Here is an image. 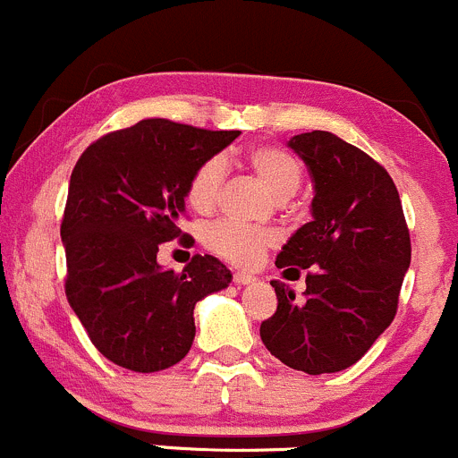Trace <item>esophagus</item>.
Masks as SVG:
<instances>
[{
  "label": "esophagus",
  "instance_id": "1",
  "mask_svg": "<svg viewBox=\"0 0 458 458\" xmlns=\"http://www.w3.org/2000/svg\"><path fill=\"white\" fill-rule=\"evenodd\" d=\"M256 276L253 274H247V271H235L233 274V283L235 284H251V283H256Z\"/></svg>",
  "mask_w": 458,
  "mask_h": 458
}]
</instances>
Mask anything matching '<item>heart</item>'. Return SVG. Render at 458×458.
<instances>
[{
    "mask_svg": "<svg viewBox=\"0 0 458 458\" xmlns=\"http://www.w3.org/2000/svg\"><path fill=\"white\" fill-rule=\"evenodd\" d=\"M244 165L251 174L274 193L278 200L293 196L301 187V162L280 147L260 144L244 153ZM225 182V162L220 157H209L200 162L187 182V205L196 214L209 216L218 207L220 191ZM278 235L265 227H247V225L220 220L205 231V244L209 251L218 253L233 265L249 267L260 260L262 253L274 247Z\"/></svg>",
    "mask_w": 458,
    "mask_h": 458,
    "instance_id": "b5f03b06",
    "label": "heart"
}]
</instances>
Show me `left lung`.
<instances>
[{
  "mask_svg": "<svg viewBox=\"0 0 458 458\" xmlns=\"http://www.w3.org/2000/svg\"><path fill=\"white\" fill-rule=\"evenodd\" d=\"M314 182L311 223L276 258L278 269H310L305 298L271 280L278 307L260 338L287 368L332 374L363 359L396 316L411 244L396 184L365 151L329 131L293 135Z\"/></svg>",
  "mask_w": 458,
  "mask_h": 458,
  "instance_id": "left-lung-1",
  "label": "left lung"
}]
</instances>
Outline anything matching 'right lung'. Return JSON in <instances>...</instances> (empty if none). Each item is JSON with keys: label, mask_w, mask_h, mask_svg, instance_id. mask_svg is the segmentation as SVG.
<instances>
[{"label": "right lung", "mask_w": 458, "mask_h": 458, "mask_svg": "<svg viewBox=\"0 0 458 458\" xmlns=\"http://www.w3.org/2000/svg\"><path fill=\"white\" fill-rule=\"evenodd\" d=\"M238 135L156 117L102 135L77 160L60 229L66 298L111 363L142 374L180 363L196 302L229 287L218 258L196 253L175 274L157 251L174 238L193 244L178 227L189 178Z\"/></svg>", "instance_id": "add662e5"}]
</instances>
